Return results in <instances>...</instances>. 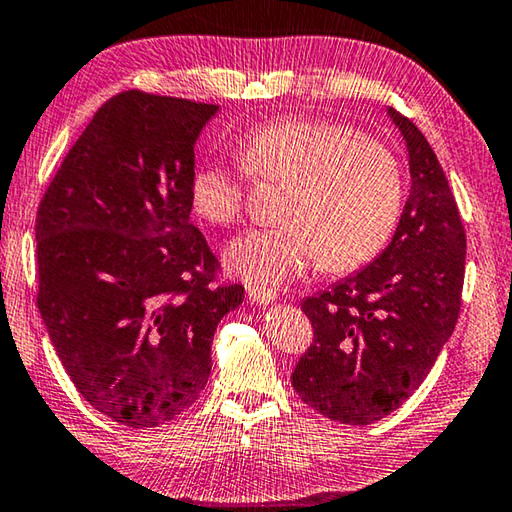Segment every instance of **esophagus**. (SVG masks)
I'll list each match as a JSON object with an SVG mask.
<instances>
[{"label": "esophagus", "mask_w": 512, "mask_h": 512, "mask_svg": "<svg viewBox=\"0 0 512 512\" xmlns=\"http://www.w3.org/2000/svg\"><path fill=\"white\" fill-rule=\"evenodd\" d=\"M248 298L250 302H255V305H271V302L277 300V293L273 289H264V287H255V284H248Z\"/></svg>", "instance_id": "1"}]
</instances>
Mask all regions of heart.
<instances>
[{
    "mask_svg": "<svg viewBox=\"0 0 512 512\" xmlns=\"http://www.w3.org/2000/svg\"><path fill=\"white\" fill-rule=\"evenodd\" d=\"M232 164L205 158L189 176V201L201 219L228 225L246 201L248 173L287 187L282 223L230 241L225 264L255 287L277 289L318 262L345 273L368 264L391 239L404 203L402 167L393 149L341 121L282 117L239 140Z\"/></svg>",
    "mask_w": 512,
    "mask_h": 512,
    "instance_id": "b5f03b06",
    "label": "heart"
}]
</instances>
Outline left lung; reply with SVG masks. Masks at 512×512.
<instances>
[{
  "label": "left lung",
  "instance_id": "8db88e82",
  "mask_svg": "<svg viewBox=\"0 0 512 512\" xmlns=\"http://www.w3.org/2000/svg\"><path fill=\"white\" fill-rule=\"evenodd\" d=\"M409 151L411 192L391 244L363 271L302 300L314 343L291 384L329 420L370 424L409 400L454 332L465 228L420 128L388 108Z\"/></svg>",
  "mask_w": 512,
  "mask_h": 512
}]
</instances>
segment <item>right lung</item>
Here are the masks:
<instances>
[{"instance_id": "add662e5", "label": "right lung", "mask_w": 512, "mask_h": 512, "mask_svg": "<svg viewBox=\"0 0 512 512\" xmlns=\"http://www.w3.org/2000/svg\"><path fill=\"white\" fill-rule=\"evenodd\" d=\"M219 106L128 90L65 155L36 219L38 309L85 402L133 429L189 409L219 320L244 302L189 219L194 144Z\"/></svg>"}]
</instances>
